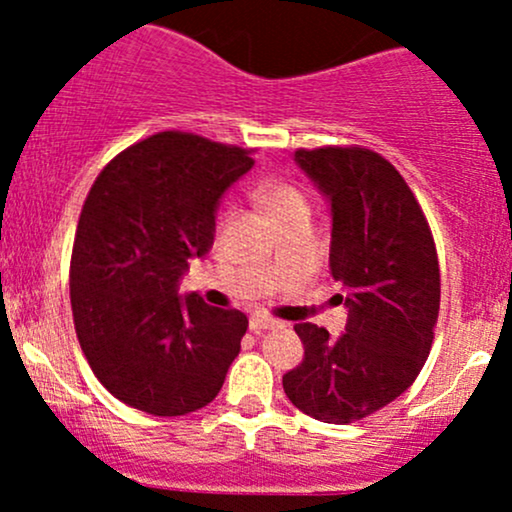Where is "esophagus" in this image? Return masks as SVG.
I'll return each instance as SVG.
<instances>
[{"mask_svg":"<svg viewBox=\"0 0 512 512\" xmlns=\"http://www.w3.org/2000/svg\"><path fill=\"white\" fill-rule=\"evenodd\" d=\"M274 327H281V322L274 320V317L262 315V313H252V315H250V330H252V332L274 330Z\"/></svg>","mask_w":512,"mask_h":512,"instance_id":"obj_1","label":"esophagus"}]
</instances>
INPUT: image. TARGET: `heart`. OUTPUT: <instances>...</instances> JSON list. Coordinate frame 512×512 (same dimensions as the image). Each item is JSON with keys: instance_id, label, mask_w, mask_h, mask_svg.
I'll list each match as a JSON object with an SVG mask.
<instances>
[{"instance_id": "heart-1", "label": "heart", "mask_w": 512, "mask_h": 512, "mask_svg": "<svg viewBox=\"0 0 512 512\" xmlns=\"http://www.w3.org/2000/svg\"><path fill=\"white\" fill-rule=\"evenodd\" d=\"M257 199L267 214L272 216L276 223H284L296 216H310V204L305 192L298 185H293L289 180H269L257 190ZM228 219V211H221L216 226L223 228V223Z\"/></svg>"}]
</instances>
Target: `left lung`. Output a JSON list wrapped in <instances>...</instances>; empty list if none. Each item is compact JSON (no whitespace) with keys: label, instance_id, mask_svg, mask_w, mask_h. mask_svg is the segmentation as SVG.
<instances>
[{"label":"left lung","instance_id":"left-lung-1","mask_svg":"<svg viewBox=\"0 0 512 512\" xmlns=\"http://www.w3.org/2000/svg\"><path fill=\"white\" fill-rule=\"evenodd\" d=\"M296 163L332 204L330 269L346 289V332L296 325L305 356L286 397L325 424H354L402 395L431 354L440 310L433 233L387 158L363 146L298 149Z\"/></svg>","mask_w":512,"mask_h":512}]
</instances>
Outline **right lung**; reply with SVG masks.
<instances>
[{
    "label": "right lung",
    "instance_id": "obj_1",
    "mask_svg": "<svg viewBox=\"0 0 512 512\" xmlns=\"http://www.w3.org/2000/svg\"><path fill=\"white\" fill-rule=\"evenodd\" d=\"M252 149L158 132L98 173L76 226L69 298L93 375L154 416H182L219 395L248 317L178 296L190 257L214 240L223 192Z\"/></svg>",
    "mask_w": 512,
    "mask_h": 512
}]
</instances>
